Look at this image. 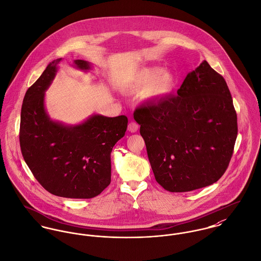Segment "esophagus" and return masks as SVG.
<instances>
[{"mask_svg":"<svg viewBox=\"0 0 261 261\" xmlns=\"http://www.w3.org/2000/svg\"><path fill=\"white\" fill-rule=\"evenodd\" d=\"M138 128H139V125H138L137 122L130 121V122L128 123V126H127L128 132H130V133H136V132L138 130Z\"/></svg>","mask_w":261,"mask_h":261,"instance_id":"esophagus-1","label":"esophagus"}]
</instances>
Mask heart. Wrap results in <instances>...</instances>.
Instances as JSON below:
<instances>
[{"mask_svg":"<svg viewBox=\"0 0 261 261\" xmlns=\"http://www.w3.org/2000/svg\"><path fill=\"white\" fill-rule=\"evenodd\" d=\"M175 86L172 72L155 67H146L135 71L124 82L122 89L127 93L142 91V97L149 100L162 99L170 94Z\"/></svg>","mask_w":261,"mask_h":261,"instance_id":"1","label":"heart"}]
</instances>
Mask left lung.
<instances>
[{
	"label": "left lung",
	"mask_w": 261,
	"mask_h": 261,
	"mask_svg": "<svg viewBox=\"0 0 261 261\" xmlns=\"http://www.w3.org/2000/svg\"><path fill=\"white\" fill-rule=\"evenodd\" d=\"M155 180L170 192L216 182L231 160L237 116L225 80L203 61L177 95L136 109Z\"/></svg>",
	"instance_id": "left-lung-1"
}]
</instances>
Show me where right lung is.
I'll use <instances>...</instances> for the list:
<instances>
[{"label": "right lung", "mask_w": 261, "mask_h": 261, "mask_svg": "<svg viewBox=\"0 0 261 261\" xmlns=\"http://www.w3.org/2000/svg\"><path fill=\"white\" fill-rule=\"evenodd\" d=\"M61 60L49 63L24 95L21 150L32 173L48 192L68 198H92L111 184V152L125 134L127 118L94 115L76 125L49 119L45 92ZM73 65L83 71L92 66L83 60H75Z\"/></svg>", "instance_id": "right-lung-1"}]
</instances>
